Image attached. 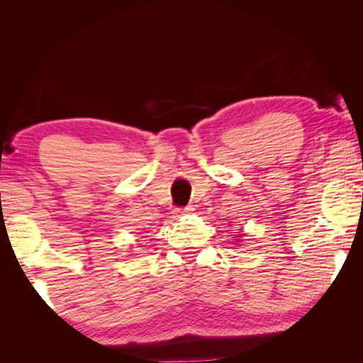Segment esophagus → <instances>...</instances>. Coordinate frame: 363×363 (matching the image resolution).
<instances>
[{
  "mask_svg": "<svg viewBox=\"0 0 363 363\" xmlns=\"http://www.w3.org/2000/svg\"><path fill=\"white\" fill-rule=\"evenodd\" d=\"M194 212V207L192 206H188V207H177L174 208V215L175 216H182V215H188V213H192Z\"/></svg>",
  "mask_w": 363,
  "mask_h": 363,
  "instance_id": "obj_1",
  "label": "esophagus"
}]
</instances>
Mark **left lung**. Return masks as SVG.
Wrapping results in <instances>:
<instances>
[{
	"label": "left lung",
	"mask_w": 363,
	"mask_h": 363,
	"mask_svg": "<svg viewBox=\"0 0 363 363\" xmlns=\"http://www.w3.org/2000/svg\"><path fill=\"white\" fill-rule=\"evenodd\" d=\"M240 236H244V235H240Z\"/></svg>",
	"instance_id": "obj_1"
}]
</instances>
